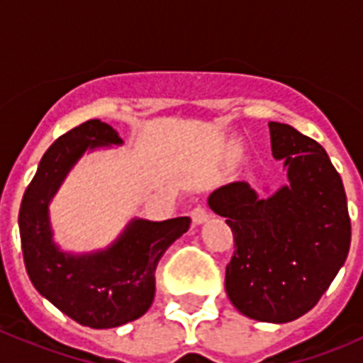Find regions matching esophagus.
<instances>
[{"mask_svg":"<svg viewBox=\"0 0 363 363\" xmlns=\"http://www.w3.org/2000/svg\"><path fill=\"white\" fill-rule=\"evenodd\" d=\"M191 216H192V221H194L196 225L205 223V221L209 220V213H207V209H205V207H201V205H198V207H194V209H192Z\"/></svg>","mask_w":363,"mask_h":363,"instance_id":"esophagus-1","label":"esophagus"}]
</instances>
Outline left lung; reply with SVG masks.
<instances>
[{"label":"left lung","mask_w":363,"mask_h":363,"mask_svg":"<svg viewBox=\"0 0 363 363\" xmlns=\"http://www.w3.org/2000/svg\"><path fill=\"white\" fill-rule=\"evenodd\" d=\"M269 130L289 184L258 196L247 182H233L211 194L209 207L234 236L225 269L233 306L258 322L285 323L313 309L345 264L351 220L323 147L291 125L269 121Z\"/></svg>","instance_id":"8db88e82"}]
</instances>
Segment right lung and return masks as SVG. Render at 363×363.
Instances as JSON below:
<instances>
[{"instance_id":"1","label":"right lung","mask_w":363,"mask_h":363,"mask_svg":"<svg viewBox=\"0 0 363 363\" xmlns=\"http://www.w3.org/2000/svg\"><path fill=\"white\" fill-rule=\"evenodd\" d=\"M121 143L104 121L74 127L43 154L19 207V236L32 285L69 318L92 329L123 325L149 311L160 258L191 225L187 216L134 218L112 245L86 255L65 252L54 243L49 203L65 176L85 150Z\"/></svg>"}]
</instances>
